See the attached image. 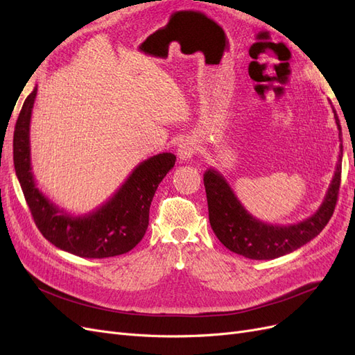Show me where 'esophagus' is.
Segmentation results:
<instances>
[{"label":"esophagus","instance_id":"obj_1","mask_svg":"<svg viewBox=\"0 0 355 355\" xmlns=\"http://www.w3.org/2000/svg\"><path fill=\"white\" fill-rule=\"evenodd\" d=\"M197 148L198 145L194 139H185V141H182L178 146V157L182 161H189L192 155L197 153Z\"/></svg>","mask_w":355,"mask_h":355}]
</instances>
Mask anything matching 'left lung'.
<instances>
[{
    "label": "left lung",
    "mask_w": 355,
    "mask_h": 355,
    "mask_svg": "<svg viewBox=\"0 0 355 355\" xmlns=\"http://www.w3.org/2000/svg\"><path fill=\"white\" fill-rule=\"evenodd\" d=\"M333 114L340 139L339 118L335 110ZM340 171L342 144L335 175L318 210L297 223L272 225L256 219L252 213L247 211L223 175L214 168H207L204 173V187L207 194L211 230L227 249L253 261H270L292 253L315 239L330 220L339 194Z\"/></svg>",
    "instance_id": "left-lung-1"
}]
</instances>
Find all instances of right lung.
Here are the masks:
<instances>
[{
  "label": "right lung",
  "mask_w": 355,
  "mask_h": 355,
  "mask_svg": "<svg viewBox=\"0 0 355 355\" xmlns=\"http://www.w3.org/2000/svg\"><path fill=\"white\" fill-rule=\"evenodd\" d=\"M37 90L35 85L16 121L13 159L20 188L40 232L60 250L87 259L130 252L148 230L151 201L161 180L173 168L175 154L163 153L142 161L114 196L94 210L78 216L68 213L42 194L32 173L29 130Z\"/></svg>",
  "instance_id": "1"
}]
</instances>
